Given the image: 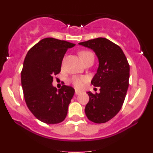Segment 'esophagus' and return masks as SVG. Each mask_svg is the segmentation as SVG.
<instances>
[{"label":"esophagus","instance_id":"obj_1","mask_svg":"<svg viewBox=\"0 0 153 153\" xmlns=\"http://www.w3.org/2000/svg\"><path fill=\"white\" fill-rule=\"evenodd\" d=\"M81 94V91H78V90H75V95H79Z\"/></svg>","mask_w":153,"mask_h":153}]
</instances>
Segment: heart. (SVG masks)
<instances>
[{"label":"heart","mask_w":153,"mask_h":153,"mask_svg":"<svg viewBox=\"0 0 153 153\" xmlns=\"http://www.w3.org/2000/svg\"><path fill=\"white\" fill-rule=\"evenodd\" d=\"M79 55H80V57L81 58L82 61H84L85 59H86L89 56L94 55L92 54V52H89V51L87 50H82L80 51L79 52ZM88 78L85 76H82V77H78V76H73V78H71V82L73 85H75L76 88H81L83 85L84 82L87 81Z\"/></svg>","instance_id":"heart-1"}]
</instances>
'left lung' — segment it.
Here are the masks:
<instances>
[{
	"label": "left lung",
	"instance_id": "left-lung-1",
	"mask_svg": "<svg viewBox=\"0 0 153 153\" xmlns=\"http://www.w3.org/2000/svg\"><path fill=\"white\" fill-rule=\"evenodd\" d=\"M79 45L94 50L99 59V68L91 84L100 87V93H87L89 101L85 114L91 122L105 123L122 108L129 87V65L120 47L106 38L94 39Z\"/></svg>",
	"mask_w": 153,
	"mask_h": 153
}]
</instances>
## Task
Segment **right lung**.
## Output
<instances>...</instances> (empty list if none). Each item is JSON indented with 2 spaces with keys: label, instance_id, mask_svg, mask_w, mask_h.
I'll list each match as a JSON object with an SVG mask.
<instances>
[{
  "label": "right lung",
  "instance_id": "1",
  "mask_svg": "<svg viewBox=\"0 0 153 153\" xmlns=\"http://www.w3.org/2000/svg\"><path fill=\"white\" fill-rule=\"evenodd\" d=\"M75 44L54 38H45L26 54L22 71V85L28 108L39 120L58 124L65 119L68 106L75 94L71 86L57 90L53 77L60 72L68 49Z\"/></svg>",
  "mask_w": 153,
  "mask_h": 153
}]
</instances>
